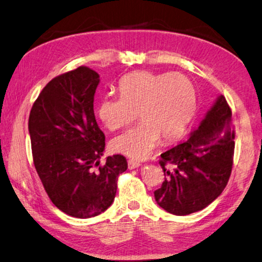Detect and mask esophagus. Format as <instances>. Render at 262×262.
I'll use <instances>...</instances> for the list:
<instances>
[{
    "instance_id": "34e87169",
    "label": "esophagus",
    "mask_w": 262,
    "mask_h": 262,
    "mask_svg": "<svg viewBox=\"0 0 262 262\" xmlns=\"http://www.w3.org/2000/svg\"><path fill=\"white\" fill-rule=\"evenodd\" d=\"M140 166H141V164L139 163V161H135V160H133V159L128 160V168H129V169L139 168Z\"/></svg>"
}]
</instances>
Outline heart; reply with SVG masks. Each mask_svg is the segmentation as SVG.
<instances>
[{"label": "heart", "instance_id": "1", "mask_svg": "<svg viewBox=\"0 0 262 262\" xmlns=\"http://www.w3.org/2000/svg\"><path fill=\"white\" fill-rule=\"evenodd\" d=\"M119 90L120 96L101 99L97 113L107 129L118 130L140 112V125L112 141L113 150L132 159H146L163 137L167 142L179 139L196 113V88L184 74L139 71L125 75Z\"/></svg>", "mask_w": 262, "mask_h": 262}]
</instances>
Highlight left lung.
<instances>
[{
    "label": "left lung",
    "instance_id": "1",
    "mask_svg": "<svg viewBox=\"0 0 262 262\" xmlns=\"http://www.w3.org/2000/svg\"><path fill=\"white\" fill-rule=\"evenodd\" d=\"M234 139L231 110L220 95L188 140L160 155L165 181L155 191L157 204L174 215H189L215 201L230 178Z\"/></svg>",
    "mask_w": 262,
    "mask_h": 262
}]
</instances>
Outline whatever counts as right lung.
I'll use <instances>...</instances> for the list:
<instances>
[{"label": "right lung", "mask_w": 262, "mask_h": 262, "mask_svg": "<svg viewBox=\"0 0 262 262\" xmlns=\"http://www.w3.org/2000/svg\"><path fill=\"white\" fill-rule=\"evenodd\" d=\"M98 83V73L85 66L58 75L42 89L28 119L33 161L46 192L57 208L79 219L112 205L119 174L127 169L121 155L99 165L105 136L94 115Z\"/></svg>", "instance_id": "1"}]
</instances>
